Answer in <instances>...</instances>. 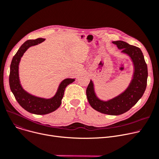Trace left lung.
<instances>
[{
	"mask_svg": "<svg viewBox=\"0 0 159 159\" xmlns=\"http://www.w3.org/2000/svg\"><path fill=\"white\" fill-rule=\"evenodd\" d=\"M122 52L128 54L134 63V78L129 87L120 95L108 101H102L96 96L92 81L87 88V97L90 106L101 113L117 116L123 114L134 107L143 96L147 85L148 67L143 54L139 48L123 41H115Z\"/></svg>",
	"mask_w": 159,
	"mask_h": 159,
	"instance_id": "8db88e82",
	"label": "left lung"
}]
</instances>
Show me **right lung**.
<instances>
[{"label":"right lung","instance_id":"add662e5","mask_svg":"<svg viewBox=\"0 0 159 159\" xmlns=\"http://www.w3.org/2000/svg\"><path fill=\"white\" fill-rule=\"evenodd\" d=\"M44 40V39L41 38L36 40H29L21 45L12 59L9 78L10 89L18 104L26 111L37 115L48 114L59 108L61 104V99L63 97L65 88L70 83L74 81V79L64 80L60 83L57 94L49 99L33 96L28 94L22 89L18 77V65L20 59L30 47L40 43Z\"/></svg>","mask_w":159,"mask_h":159}]
</instances>
